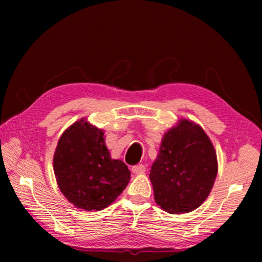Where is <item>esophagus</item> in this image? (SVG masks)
I'll return each instance as SVG.
<instances>
[{
    "label": "esophagus",
    "mask_w": 262,
    "mask_h": 262,
    "mask_svg": "<svg viewBox=\"0 0 262 262\" xmlns=\"http://www.w3.org/2000/svg\"><path fill=\"white\" fill-rule=\"evenodd\" d=\"M145 170H146V166L144 165V164H137V165H134L132 168V171L134 172V173H136V174L144 173V172H145Z\"/></svg>",
    "instance_id": "obj_1"
}]
</instances>
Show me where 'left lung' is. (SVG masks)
Segmentation results:
<instances>
[{"label":"left lung","instance_id":"1","mask_svg":"<svg viewBox=\"0 0 262 262\" xmlns=\"http://www.w3.org/2000/svg\"><path fill=\"white\" fill-rule=\"evenodd\" d=\"M217 171L208 135L194 121L180 119L163 135L149 173L155 203L170 214L194 210L208 197Z\"/></svg>","mask_w":262,"mask_h":262}]
</instances>
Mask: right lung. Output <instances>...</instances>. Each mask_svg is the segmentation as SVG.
Returning <instances> with one entry per match:
<instances>
[{
  "label": "right lung",
  "instance_id": "add662e5",
  "mask_svg": "<svg viewBox=\"0 0 262 262\" xmlns=\"http://www.w3.org/2000/svg\"><path fill=\"white\" fill-rule=\"evenodd\" d=\"M53 162L59 190L76 208L88 211L108 207L130 179L127 165L111 159L103 130L85 118L59 137Z\"/></svg>",
  "mask_w": 262,
  "mask_h": 262
}]
</instances>
